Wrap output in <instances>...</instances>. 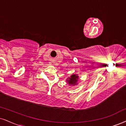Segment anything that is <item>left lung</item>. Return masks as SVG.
I'll return each mask as SVG.
<instances>
[{
	"mask_svg": "<svg viewBox=\"0 0 126 126\" xmlns=\"http://www.w3.org/2000/svg\"><path fill=\"white\" fill-rule=\"evenodd\" d=\"M79 79V76L78 74H74L71 75L70 77H68L66 81H67V83L69 85H72V86H75L78 85V81Z\"/></svg>",
	"mask_w": 126,
	"mask_h": 126,
	"instance_id": "1",
	"label": "left lung"
}]
</instances>
